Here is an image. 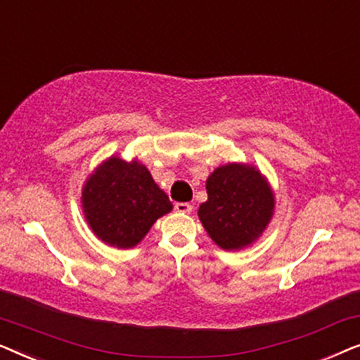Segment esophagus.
Listing matches in <instances>:
<instances>
[{
    "mask_svg": "<svg viewBox=\"0 0 360 360\" xmlns=\"http://www.w3.org/2000/svg\"><path fill=\"white\" fill-rule=\"evenodd\" d=\"M174 208H175L176 213L188 214V213H191V210H193V206H191L190 203H186V201H185V203H180V201H179V203H175Z\"/></svg>",
    "mask_w": 360,
    "mask_h": 360,
    "instance_id": "esophagus-1",
    "label": "esophagus"
}]
</instances>
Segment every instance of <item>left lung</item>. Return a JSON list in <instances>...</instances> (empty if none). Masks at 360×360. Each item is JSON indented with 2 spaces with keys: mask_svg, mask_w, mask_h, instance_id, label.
<instances>
[{
  "mask_svg": "<svg viewBox=\"0 0 360 360\" xmlns=\"http://www.w3.org/2000/svg\"><path fill=\"white\" fill-rule=\"evenodd\" d=\"M208 200L198 216L210 238L226 250L240 249L262 234L274 213V195L259 170L229 164L206 180Z\"/></svg>",
  "mask_w": 360,
  "mask_h": 360,
  "instance_id": "obj_1",
  "label": "left lung"
}]
</instances>
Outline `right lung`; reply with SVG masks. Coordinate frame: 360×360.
Returning a JSON list of instances; mask_svg holds the SVG:
<instances>
[{
  "instance_id": "right-lung-1",
  "label": "right lung",
  "mask_w": 360,
  "mask_h": 360,
  "mask_svg": "<svg viewBox=\"0 0 360 360\" xmlns=\"http://www.w3.org/2000/svg\"><path fill=\"white\" fill-rule=\"evenodd\" d=\"M83 213L106 244L134 248L172 203L139 162L111 157L83 186Z\"/></svg>"
}]
</instances>
